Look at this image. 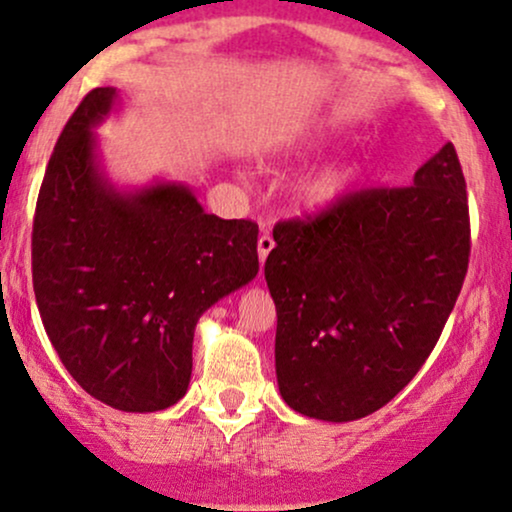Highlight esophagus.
<instances>
[{"label":"esophagus","instance_id":"34e87169","mask_svg":"<svg viewBox=\"0 0 512 512\" xmlns=\"http://www.w3.org/2000/svg\"><path fill=\"white\" fill-rule=\"evenodd\" d=\"M272 250H274V238L264 233V236H260V240H257V255H260L262 264H264V260H267V255Z\"/></svg>","mask_w":512,"mask_h":512}]
</instances>
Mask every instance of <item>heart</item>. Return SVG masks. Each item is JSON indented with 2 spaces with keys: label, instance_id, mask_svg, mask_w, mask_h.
Masks as SVG:
<instances>
[{
  "label": "heart",
  "instance_id": "obj_1",
  "mask_svg": "<svg viewBox=\"0 0 512 512\" xmlns=\"http://www.w3.org/2000/svg\"><path fill=\"white\" fill-rule=\"evenodd\" d=\"M330 137V127L317 125L310 132L301 134L296 142L286 146L291 154H303V151H313L317 146ZM351 182H354V166L351 163H337V166H327L317 170L303 182L301 197L308 209H330L349 192Z\"/></svg>",
  "mask_w": 512,
  "mask_h": 512
}]
</instances>
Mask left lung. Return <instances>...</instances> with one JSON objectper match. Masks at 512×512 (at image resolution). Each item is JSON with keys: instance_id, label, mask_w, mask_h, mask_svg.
Wrapping results in <instances>:
<instances>
[{"instance_id": "1", "label": "left lung", "mask_w": 512, "mask_h": 512, "mask_svg": "<svg viewBox=\"0 0 512 512\" xmlns=\"http://www.w3.org/2000/svg\"><path fill=\"white\" fill-rule=\"evenodd\" d=\"M264 279L276 305V383L320 421L385 407L419 373L460 296L469 207L450 142L407 187L351 192L279 221Z\"/></svg>"}]
</instances>
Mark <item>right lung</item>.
Here are the masks:
<instances>
[{
	"label": "right lung",
	"instance_id": "1",
	"mask_svg": "<svg viewBox=\"0 0 512 512\" xmlns=\"http://www.w3.org/2000/svg\"><path fill=\"white\" fill-rule=\"evenodd\" d=\"M113 86L93 88L52 151L33 219V291L69 375L120 411L185 397L204 310L257 276V223L207 214L182 182L117 190L96 129Z\"/></svg>",
	"mask_w": 512,
	"mask_h": 512
}]
</instances>
